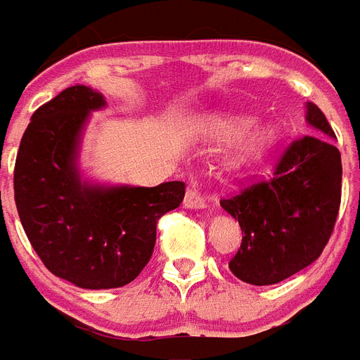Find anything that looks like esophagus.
Here are the masks:
<instances>
[{"label":"esophagus","instance_id":"34e87169","mask_svg":"<svg viewBox=\"0 0 360 360\" xmlns=\"http://www.w3.org/2000/svg\"><path fill=\"white\" fill-rule=\"evenodd\" d=\"M185 206L191 210H202V207H206V198L196 188H188L185 194Z\"/></svg>","mask_w":360,"mask_h":360}]
</instances>
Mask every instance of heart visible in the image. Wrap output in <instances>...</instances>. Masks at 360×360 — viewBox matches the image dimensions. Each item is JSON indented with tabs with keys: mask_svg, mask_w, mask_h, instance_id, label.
<instances>
[{
	"mask_svg": "<svg viewBox=\"0 0 360 360\" xmlns=\"http://www.w3.org/2000/svg\"><path fill=\"white\" fill-rule=\"evenodd\" d=\"M248 126H250V120L248 118H229L219 122V124H217V129L223 133H227V135H240V133L246 131ZM273 137H275L273 127H257V129L252 133V137L248 139L244 150H246V154L259 153V150H263V148L273 141Z\"/></svg>",
	"mask_w": 360,
	"mask_h": 360,
	"instance_id": "1",
	"label": "heart"
}]
</instances>
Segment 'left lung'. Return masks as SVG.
I'll return each instance as SVG.
<instances>
[{
  "label": "left lung",
  "mask_w": 360,
  "mask_h": 360,
  "mask_svg": "<svg viewBox=\"0 0 360 360\" xmlns=\"http://www.w3.org/2000/svg\"><path fill=\"white\" fill-rule=\"evenodd\" d=\"M307 122L336 137L315 103H307ZM340 202V150L319 133L295 137L276 160L269 179H257L221 198L223 210L238 219L244 234L229 269L236 278L255 286L295 275L328 244Z\"/></svg>",
  "instance_id": "1"
}]
</instances>
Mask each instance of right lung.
<instances>
[{"instance_id":"1","label":"right lung","mask_w":360,"mask_h":360,"mask_svg":"<svg viewBox=\"0 0 360 360\" xmlns=\"http://www.w3.org/2000/svg\"><path fill=\"white\" fill-rule=\"evenodd\" d=\"M105 106L91 87L72 85L32 114L15 162V204L32 248L53 275L79 288L135 281L150 259L158 219L185 198V183L89 187L76 150L89 110Z\"/></svg>"}]
</instances>
